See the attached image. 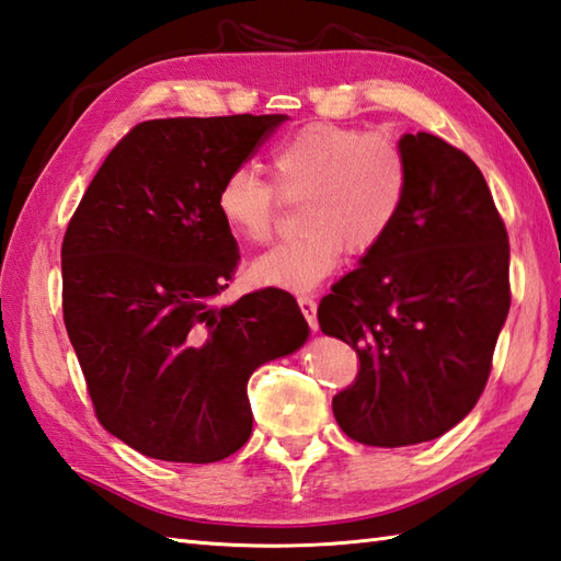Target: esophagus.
<instances>
[{
	"instance_id": "34e87169",
	"label": "esophagus",
	"mask_w": 561,
	"mask_h": 561,
	"mask_svg": "<svg viewBox=\"0 0 561 561\" xmlns=\"http://www.w3.org/2000/svg\"><path fill=\"white\" fill-rule=\"evenodd\" d=\"M298 305H300V310L305 314V320H308L312 330H317L320 324H317V302H314L312 295H298Z\"/></svg>"
}]
</instances>
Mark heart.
Listing matches in <instances>:
<instances>
[{
    "label": "heart",
    "mask_w": 561,
    "mask_h": 561,
    "mask_svg": "<svg viewBox=\"0 0 561 561\" xmlns=\"http://www.w3.org/2000/svg\"><path fill=\"white\" fill-rule=\"evenodd\" d=\"M273 185L256 168L239 165L217 187V213L237 237L263 244L276 225L278 191L302 197L300 234L251 263L261 285L305 293L340 266L344 249L356 256L383 244L403 215L410 165L388 134L356 126L310 124L271 153Z\"/></svg>",
    "instance_id": "heart-1"
}]
</instances>
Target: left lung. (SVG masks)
Instances as JSON below:
<instances>
[{"mask_svg":"<svg viewBox=\"0 0 561 561\" xmlns=\"http://www.w3.org/2000/svg\"><path fill=\"white\" fill-rule=\"evenodd\" d=\"M400 149L403 215L317 308L320 330L358 356L332 410L368 447L420 445L467 417L511 310L508 231L479 165L425 131Z\"/></svg>","mask_w":561,"mask_h":561,"instance_id":"obj_1","label":"left lung"}]
</instances>
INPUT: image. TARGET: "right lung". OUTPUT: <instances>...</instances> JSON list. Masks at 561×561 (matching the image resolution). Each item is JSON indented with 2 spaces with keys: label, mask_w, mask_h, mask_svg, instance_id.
I'll list each match as a JSON object with an SVG mask.
<instances>
[{
  "label": "right lung",
  "mask_w": 561,
  "mask_h": 561,
  "mask_svg": "<svg viewBox=\"0 0 561 561\" xmlns=\"http://www.w3.org/2000/svg\"><path fill=\"white\" fill-rule=\"evenodd\" d=\"M285 119L136 124L62 237V320L94 415L146 457L213 463L244 447L251 374L308 340L298 302L280 288L215 305L239 263L217 187Z\"/></svg>",
  "instance_id": "add662e5"
}]
</instances>
